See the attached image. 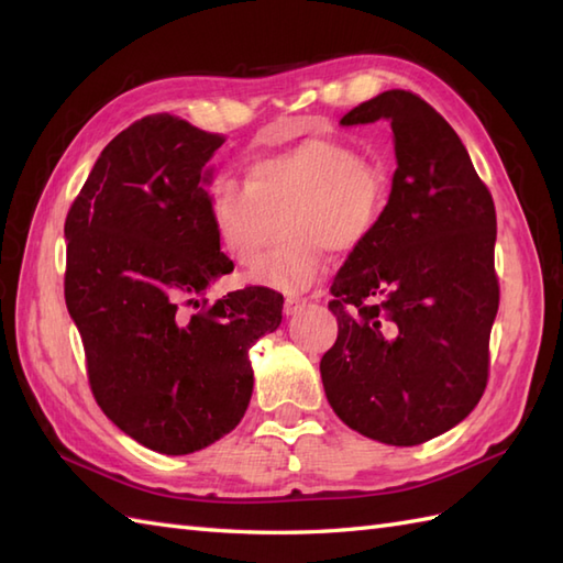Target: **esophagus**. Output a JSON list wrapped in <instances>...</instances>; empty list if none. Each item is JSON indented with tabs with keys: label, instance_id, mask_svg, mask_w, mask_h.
Returning a JSON list of instances; mask_svg holds the SVG:
<instances>
[{
	"label": "esophagus",
	"instance_id": "obj_1",
	"mask_svg": "<svg viewBox=\"0 0 563 563\" xmlns=\"http://www.w3.org/2000/svg\"><path fill=\"white\" fill-rule=\"evenodd\" d=\"M307 307V300L305 297H285V305H283V312L292 317L297 312H302V309Z\"/></svg>",
	"mask_w": 563,
	"mask_h": 563
}]
</instances>
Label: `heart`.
Segmentation results:
<instances>
[{
  "mask_svg": "<svg viewBox=\"0 0 563 563\" xmlns=\"http://www.w3.org/2000/svg\"><path fill=\"white\" fill-rule=\"evenodd\" d=\"M210 220L227 254L251 266L261 254L271 218L280 210V249L263 256L249 278L266 288H307L329 251H353L375 232L387 206L382 166L349 142L307 137L246 166L244 184L218 178L210 186Z\"/></svg>",
  "mask_w": 563,
  "mask_h": 563,
  "instance_id": "obj_1",
  "label": "heart"
}]
</instances>
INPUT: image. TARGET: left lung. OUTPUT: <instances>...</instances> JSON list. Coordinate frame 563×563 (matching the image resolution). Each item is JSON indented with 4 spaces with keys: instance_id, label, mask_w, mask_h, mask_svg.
<instances>
[{
    "instance_id": "obj_1",
    "label": "left lung",
    "mask_w": 563,
    "mask_h": 563,
    "mask_svg": "<svg viewBox=\"0 0 563 563\" xmlns=\"http://www.w3.org/2000/svg\"><path fill=\"white\" fill-rule=\"evenodd\" d=\"M379 118L397 172L375 232L331 285L339 336L319 369L345 426L409 448L464 421L486 389L496 208L457 133L418 93L385 91L341 123Z\"/></svg>"
}]
</instances>
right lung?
<instances>
[{
  "mask_svg": "<svg viewBox=\"0 0 563 563\" xmlns=\"http://www.w3.org/2000/svg\"><path fill=\"white\" fill-rule=\"evenodd\" d=\"M224 135L154 113L115 135L65 220V302L93 399L140 445L188 454L230 433L254 389L249 349L283 319L263 285L206 300L234 263L206 164Z\"/></svg>",
  "mask_w": 563,
  "mask_h": 563,
  "instance_id": "1",
  "label": "right lung"
}]
</instances>
